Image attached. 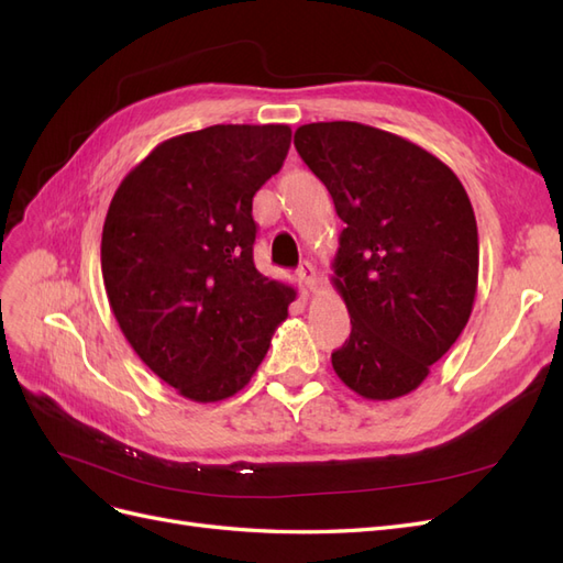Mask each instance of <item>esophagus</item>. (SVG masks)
Returning a JSON list of instances; mask_svg holds the SVG:
<instances>
[{
  "label": "esophagus",
  "instance_id": "esophagus-1",
  "mask_svg": "<svg viewBox=\"0 0 563 563\" xmlns=\"http://www.w3.org/2000/svg\"><path fill=\"white\" fill-rule=\"evenodd\" d=\"M298 277L302 279V284L310 288V291H314L317 288V272H314V267H312V263H300V267H298Z\"/></svg>",
  "mask_w": 563,
  "mask_h": 563
}]
</instances>
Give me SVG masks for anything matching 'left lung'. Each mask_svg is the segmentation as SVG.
I'll return each mask as SVG.
<instances>
[{
  "label": "left lung",
  "mask_w": 563,
  "mask_h": 563,
  "mask_svg": "<svg viewBox=\"0 0 563 563\" xmlns=\"http://www.w3.org/2000/svg\"><path fill=\"white\" fill-rule=\"evenodd\" d=\"M294 145L345 228L333 258L352 333L333 371L373 401L413 391L463 333L479 234L463 183L432 152L356 122L302 124Z\"/></svg>",
  "instance_id": "1"
}]
</instances>
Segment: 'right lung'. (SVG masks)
I'll return each instance as SVG.
<instances>
[{
	"label": "right lung",
	"instance_id": "1",
	"mask_svg": "<svg viewBox=\"0 0 563 563\" xmlns=\"http://www.w3.org/2000/svg\"><path fill=\"white\" fill-rule=\"evenodd\" d=\"M291 145L286 124H216L159 143L117 187L100 267L133 352L199 404L244 389L296 291L253 265V195Z\"/></svg>",
	"mask_w": 563,
	"mask_h": 563
}]
</instances>
